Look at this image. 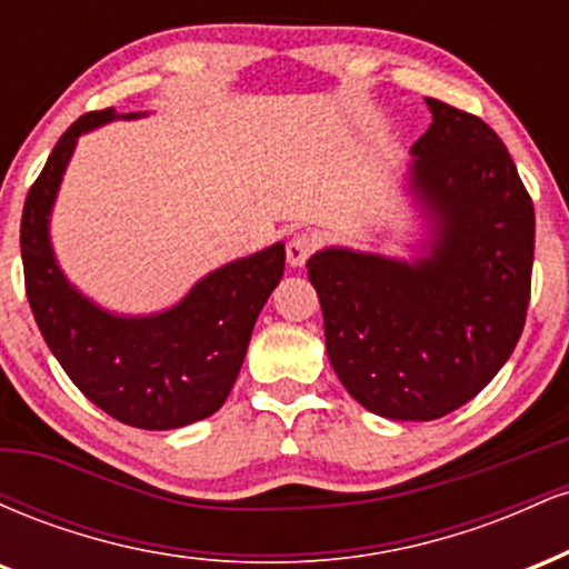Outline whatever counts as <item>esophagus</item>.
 <instances>
[{
  "label": "esophagus",
  "mask_w": 569,
  "mask_h": 569,
  "mask_svg": "<svg viewBox=\"0 0 569 569\" xmlns=\"http://www.w3.org/2000/svg\"><path fill=\"white\" fill-rule=\"evenodd\" d=\"M318 248V234L312 232H293L291 240L286 243V259L291 267H302L312 251Z\"/></svg>",
  "instance_id": "1"
}]
</instances>
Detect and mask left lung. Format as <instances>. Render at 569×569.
<instances>
[{
  "instance_id": "left-lung-1",
  "label": "left lung",
  "mask_w": 569,
  "mask_h": 569,
  "mask_svg": "<svg viewBox=\"0 0 569 569\" xmlns=\"http://www.w3.org/2000/svg\"><path fill=\"white\" fill-rule=\"evenodd\" d=\"M428 107L411 181L436 219L430 257L329 248L307 262L339 382L390 420H436L481 393L519 342L532 289L535 208L506 143L481 117Z\"/></svg>"
}]
</instances>
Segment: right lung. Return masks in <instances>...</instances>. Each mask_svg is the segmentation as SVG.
<instances>
[{
	"mask_svg": "<svg viewBox=\"0 0 569 569\" xmlns=\"http://www.w3.org/2000/svg\"><path fill=\"white\" fill-rule=\"evenodd\" d=\"M114 117L101 109L71 122L26 194V297L58 363L98 409L133 428H181L211 417L230 396L259 310L283 276L286 248L221 267L154 318H117L90 305L58 270L48 213L77 136Z\"/></svg>",
	"mask_w": 569,
	"mask_h": 569,
	"instance_id": "right-lung-1",
	"label": "right lung"
}]
</instances>
